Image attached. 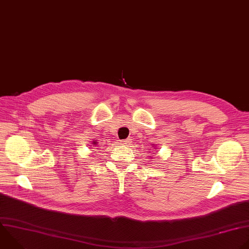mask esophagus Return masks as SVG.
<instances>
[{"mask_svg": "<svg viewBox=\"0 0 249 249\" xmlns=\"http://www.w3.org/2000/svg\"><path fill=\"white\" fill-rule=\"evenodd\" d=\"M130 142H131V140H130V139H125V140H122L120 142H121V144L127 145V144H129V143H130Z\"/></svg>", "mask_w": 249, "mask_h": 249, "instance_id": "obj_1", "label": "esophagus"}]
</instances>
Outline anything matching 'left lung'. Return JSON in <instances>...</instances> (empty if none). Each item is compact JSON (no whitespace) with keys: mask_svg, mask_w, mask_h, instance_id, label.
<instances>
[{"mask_svg":"<svg viewBox=\"0 0 249 249\" xmlns=\"http://www.w3.org/2000/svg\"><path fill=\"white\" fill-rule=\"evenodd\" d=\"M153 149H156V148H155V147H154V148H153Z\"/></svg>","mask_w":249,"mask_h":249,"instance_id":"obj_1","label":"left lung"}]
</instances>
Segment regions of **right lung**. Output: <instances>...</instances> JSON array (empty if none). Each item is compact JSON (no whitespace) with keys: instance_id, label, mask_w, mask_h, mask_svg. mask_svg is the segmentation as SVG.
I'll list each match as a JSON object with an SVG mask.
<instances>
[{"instance_id":"right-lung-1","label":"right lung","mask_w":249,"mask_h":249,"mask_svg":"<svg viewBox=\"0 0 249 249\" xmlns=\"http://www.w3.org/2000/svg\"><path fill=\"white\" fill-rule=\"evenodd\" d=\"M97 143H98V142H93V144H94V145H96Z\"/></svg>"}]
</instances>
